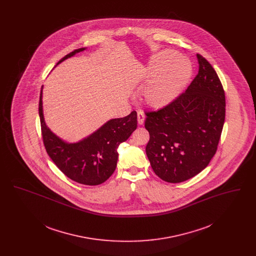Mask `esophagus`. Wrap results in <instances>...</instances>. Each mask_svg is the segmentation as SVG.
I'll return each mask as SVG.
<instances>
[{
  "instance_id": "esophagus-1",
  "label": "esophagus",
  "mask_w": 256,
  "mask_h": 256,
  "mask_svg": "<svg viewBox=\"0 0 256 256\" xmlns=\"http://www.w3.org/2000/svg\"><path fill=\"white\" fill-rule=\"evenodd\" d=\"M137 121H138V124H139L140 126L144 124V121H145V114H144L142 111H139V112L137 113Z\"/></svg>"
}]
</instances>
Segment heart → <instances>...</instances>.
<instances>
[{
    "label": "heart",
    "instance_id": "b5f03b06",
    "mask_svg": "<svg viewBox=\"0 0 256 256\" xmlns=\"http://www.w3.org/2000/svg\"><path fill=\"white\" fill-rule=\"evenodd\" d=\"M146 76H152L143 89V100L152 108H163L182 93L193 74L192 62L176 52L163 50L145 68Z\"/></svg>",
    "mask_w": 256,
    "mask_h": 256
}]
</instances>
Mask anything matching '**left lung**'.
<instances>
[{
  "label": "left lung",
  "instance_id": "left-lung-1",
  "mask_svg": "<svg viewBox=\"0 0 256 256\" xmlns=\"http://www.w3.org/2000/svg\"><path fill=\"white\" fill-rule=\"evenodd\" d=\"M200 68L186 91L169 106L146 112V154L164 182H185L214 156L226 115L224 92L211 64L196 54Z\"/></svg>",
  "mask_w": 256,
  "mask_h": 256
}]
</instances>
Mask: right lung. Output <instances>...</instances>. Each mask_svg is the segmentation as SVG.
I'll list each match as a JSON object with an SVG mask.
<instances>
[{
    "instance_id": "add662e5",
    "label": "right lung",
    "mask_w": 256,
    "mask_h": 256,
    "mask_svg": "<svg viewBox=\"0 0 256 256\" xmlns=\"http://www.w3.org/2000/svg\"><path fill=\"white\" fill-rule=\"evenodd\" d=\"M87 48L74 50L58 62L56 67ZM43 86L39 100V117L44 145L58 169L76 182L98 185L114 172L119 158L118 148L137 128V113L111 119L93 134L78 142H67L54 134L45 122L43 112Z\"/></svg>"
}]
</instances>
